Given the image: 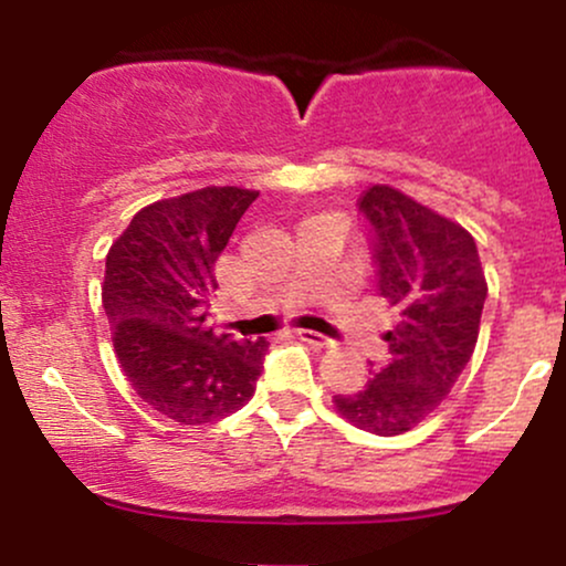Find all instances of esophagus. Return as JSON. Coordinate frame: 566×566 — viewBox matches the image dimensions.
I'll use <instances>...</instances> for the list:
<instances>
[{
  "label": "esophagus",
  "instance_id": "obj_1",
  "mask_svg": "<svg viewBox=\"0 0 566 566\" xmlns=\"http://www.w3.org/2000/svg\"><path fill=\"white\" fill-rule=\"evenodd\" d=\"M295 337H297V340L308 343V346H316V348L335 346V340H329V337H324V335H319V333H314V329H295Z\"/></svg>",
  "mask_w": 566,
  "mask_h": 566
}]
</instances>
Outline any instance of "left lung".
<instances>
[{
  "label": "left lung",
  "mask_w": 566,
  "mask_h": 566,
  "mask_svg": "<svg viewBox=\"0 0 566 566\" xmlns=\"http://www.w3.org/2000/svg\"><path fill=\"white\" fill-rule=\"evenodd\" d=\"M359 210L373 229L378 290L399 322L386 333V365L361 391L335 396V409L361 431L396 437L423 423L471 361L486 279L471 233L407 193L373 186Z\"/></svg>",
  "instance_id": "8db88e82"
}]
</instances>
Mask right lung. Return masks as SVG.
<instances>
[{"mask_svg":"<svg viewBox=\"0 0 566 566\" xmlns=\"http://www.w3.org/2000/svg\"><path fill=\"white\" fill-rule=\"evenodd\" d=\"M255 199L247 188L207 186L154 201L106 255L103 308L122 373L180 426L242 409L263 373L269 343L218 335L207 322L216 261Z\"/></svg>","mask_w":566,"mask_h":566,"instance_id":"obj_1","label":"right lung"}]
</instances>
